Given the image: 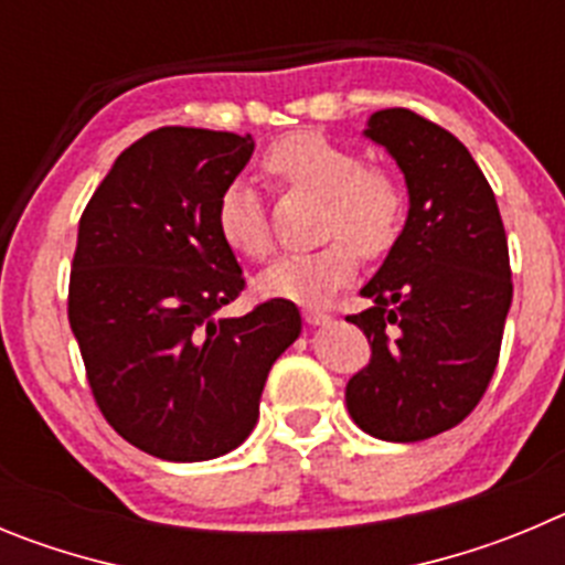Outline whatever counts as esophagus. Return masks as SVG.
Wrapping results in <instances>:
<instances>
[{
    "mask_svg": "<svg viewBox=\"0 0 565 565\" xmlns=\"http://www.w3.org/2000/svg\"><path fill=\"white\" fill-rule=\"evenodd\" d=\"M303 320L309 327H327V323H332V315L320 312V309H303Z\"/></svg>",
    "mask_w": 565,
    "mask_h": 565,
    "instance_id": "esophagus-1",
    "label": "esophagus"
}]
</instances>
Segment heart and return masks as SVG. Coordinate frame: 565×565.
<instances>
[{"instance_id":"heart-1","label":"heart","mask_w":565,"mask_h":565,"mask_svg":"<svg viewBox=\"0 0 565 565\" xmlns=\"http://www.w3.org/2000/svg\"><path fill=\"white\" fill-rule=\"evenodd\" d=\"M264 171L278 185L301 188L323 200L318 250L278 258L258 276V289L278 301L323 303L358 273V253L380 258L394 247L403 227V191L385 171L369 169L354 151L318 131L281 137L264 154ZM220 236L236 256L262 262L273 238L256 188L236 180L216 205Z\"/></svg>"}]
</instances>
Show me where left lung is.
Returning a JSON list of instances; mask_svg holds the SVG:
<instances>
[{
	"mask_svg": "<svg viewBox=\"0 0 565 565\" xmlns=\"http://www.w3.org/2000/svg\"><path fill=\"white\" fill-rule=\"evenodd\" d=\"M365 137L396 160L408 220L349 315L371 360L345 385L365 434L419 441L450 430L484 396L512 303L510 250L495 194L470 151L411 109H380Z\"/></svg>",
	"mask_w": 565,
	"mask_h": 565,
	"instance_id": "left-lung-1",
	"label": "left lung"
}]
</instances>
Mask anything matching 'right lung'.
<instances>
[{
	"instance_id": "right-lung-1",
	"label": "right lung",
	"mask_w": 565,
	"mask_h": 565,
	"mask_svg": "<svg viewBox=\"0 0 565 565\" xmlns=\"http://www.w3.org/2000/svg\"><path fill=\"white\" fill-rule=\"evenodd\" d=\"M250 135L162 126L115 160L78 222L70 327L100 414L166 461H207L250 436L273 363L301 334L292 301L216 318L245 289L216 227Z\"/></svg>"
}]
</instances>
